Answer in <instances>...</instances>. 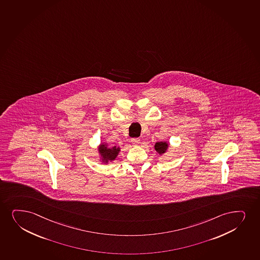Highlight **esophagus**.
I'll list each match as a JSON object with an SVG mask.
<instances>
[{
    "label": "esophagus",
    "instance_id": "esophagus-1",
    "mask_svg": "<svg viewBox=\"0 0 260 260\" xmlns=\"http://www.w3.org/2000/svg\"><path fill=\"white\" fill-rule=\"evenodd\" d=\"M132 143L134 146H138V144H140V139L139 138H132Z\"/></svg>",
    "mask_w": 260,
    "mask_h": 260
}]
</instances>
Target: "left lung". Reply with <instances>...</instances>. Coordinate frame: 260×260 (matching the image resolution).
Masks as SVG:
<instances>
[{"instance_id":"obj_1","label":"left lung","mask_w":260,"mask_h":260,"mask_svg":"<svg viewBox=\"0 0 260 260\" xmlns=\"http://www.w3.org/2000/svg\"><path fill=\"white\" fill-rule=\"evenodd\" d=\"M169 147H170V144H169V142L167 141L157 142L154 145L155 151H157V154H158L159 156L167 153Z\"/></svg>"}]
</instances>
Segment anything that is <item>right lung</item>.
Listing matches in <instances>:
<instances>
[{
    "mask_svg": "<svg viewBox=\"0 0 260 260\" xmlns=\"http://www.w3.org/2000/svg\"><path fill=\"white\" fill-rule=\"evenodd\" d=\"M97 150L99 153L100 161L103 164L108 165L109 162H112L116 159L119 152L121 151V148L116 145L110 147L105 142H102Z\"/></svg>",
    "mask_w": 260,
    "mask_h": 260,
    "instance_id": "add662e5",
    "label": "right lung"
}]
</instances>
